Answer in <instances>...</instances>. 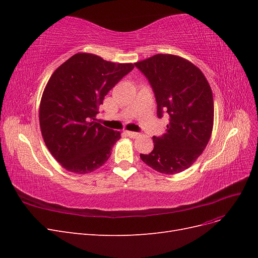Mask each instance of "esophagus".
<instances>
[{"label": "esophagus", "mask_w": 258, "mask_h": 258, "mask_svg": "<svg viewBox=\"0 0 258 258\" xmlns=\"http://www.w3.org/2000/svg\"><path fill=\"white\" fill-rule=\"evenodd\" d=\"M126 134H127V136L128 137H130V138H137L138 136H139V134L138 132H134V131H126Z\"/></svg>", "instance_id": "esophagus-1"}]
</instances>
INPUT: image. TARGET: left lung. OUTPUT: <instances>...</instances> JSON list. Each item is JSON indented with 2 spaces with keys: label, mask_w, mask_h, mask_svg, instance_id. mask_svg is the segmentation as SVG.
Masks as SVG:
<instances>
[{
  "label": "left lung",
  "mask_w": 258,
  "mask_h": 258,
  "mask_svg": "<svg viewBox=\"0 0 258 258\" xmlns=\"http://www.w3.org/2000/svg\"><path fill=\"white\" fill-rule=\"evenodd\" d=\"M135 66L152 86L157 116L169 118L166 134L153 137L154 150L140 157L160 173L182 172L202 154L212 134V90L196 66L174 54L158 53Z\"/></svg>",
  "instance_id": "8db88e82"
}]
</instances>
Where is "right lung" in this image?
Instances as JSON below:
<instances>
[{"mask_svg": "<svg viewBox=\"0 0 258 258\" xmlns=\"http://www.w3.org/2000/svg\"><path fill=\"white\" fill-rule=\"evenodd\" d=\"M132 63H114L76 53L52 73L43 92L40 126L44 142L70 172L86 174L104 165L120 132L97 122L104 97Z\"/></svg>", "mask_w": 258, "mask_h": 258, "instance_id": "add662e5", "label": "right lung"}]
</instances>
